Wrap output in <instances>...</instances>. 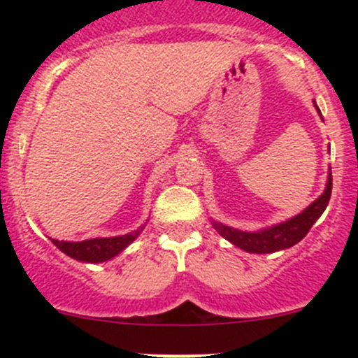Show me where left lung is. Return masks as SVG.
<instances>
[{"label": "left lung", "mask_w": 358, "mask_h": 358, "mask_svg": "<svg viewBox=\"0 0 358 358\" xmlns=\"http://www.w3.org/2000/svg\"><path fill=\"white\" fill-rule=\"evenodd\" d=\"M313 106H315L317 112H319V115L322 117L315 100H313ZM331 190H333V175H331L329 168L324 192L320 194L312 204L306 206L301 213H298V215L292 216V218L286 220V222L275 223V225L266 227V229L262 230H255V232L234 229V227L225 225V223L222 222H216V220H211V225L215 227V230L223 237V239L232 243L234 246L244 249L246 252H255V255H268V252H275L280 251V249L292 248L308 234V230L312 229L313 223H315L317 220L320 218V215L326 211L331 199Z\"/></svg>", "instance_id": "obj_1"}]
</instances>
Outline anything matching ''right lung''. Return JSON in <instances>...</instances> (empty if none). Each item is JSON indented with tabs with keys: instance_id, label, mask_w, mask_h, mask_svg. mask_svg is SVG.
Segmentation results:
<instances>
[{
	"instance_id": "right-lung-1",
	"label": "right lung",
	"mask_w": 358,
	"mask_h": 358,
	"mask_svg": "<svg viewBox=\"0 0 358 358\" xmlns=\"http://www.w3.org/2000/svg\"><path fill=\"white\" fill-rule=\"evenodd\" d=\"M145 229V223L140 225L138 229L133 232L124 234V236H115V237H95V239H86L79 241V243H72V241H57L52 239L64 255L71 256L72 259H78L83 263H103L107 259H112L117 256L119 252L124 251L136 237L142 234Z\"/></svg>"
}]
</instances>
